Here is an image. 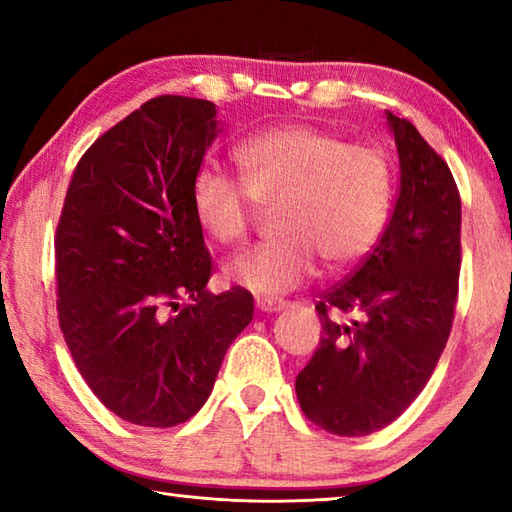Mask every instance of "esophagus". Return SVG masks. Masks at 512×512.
<instances>
[{"mask_svg": "<svg viewBox=\"0 0 512 512\" xmlns=\"http://www.w3.org/2000/svg\"><path fill=\"white\" fill-rule=\"evenodd\" d=\"M289 302L287 300H277V298H257V309L266 311V314H275V311L287 309Z\"/></svg>", "mask_w": 512, "mask_h": 512, "instance_id": "esophagus-1", "label": "esophagus"}]
</instances>
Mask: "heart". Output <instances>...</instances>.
<instances>
[{
    "label": "heart",
    "instance_id": "1",
    "mask_svg": "<svg viewBox=\"0 0 512 512\" xmlns=\"http://www.w3.org/2000/svg\"><path fill=\"white\" fill-rule=\"evenodd\" d=\"M244 185L205 167L192 187L194 214L216 244H241L259 207H277L275 241L241 255L228 277L255 293L296 289L318 271L361 262L384 235L393 205V167L370 144L314 126H280L239 146Z\"/></svg>",
    "mask_w": 512,
    "mask_h": 512
}]
</instances>
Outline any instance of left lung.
I'll return each mask as SVG.
<instances>
[{
  "mask_svg": "<svg viewBox=\"0 0 512 512\" xmlns=\"http://www.w3.org/2000/svg\"><path fill=\"white\" fill-rule=\"evenodd\" d=\"M400 192L363 262L320 293V345L296 377L302 413L334 436H368L427 386L454 323L461 194L409 119L388 112Z\"/></svg>",
  "mask_w": 512,
  "mask_h": 512,
  "instance_id": "obj_1",
  "label": "left lung"
}]
</instances>
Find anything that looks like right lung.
<instances>
[{
  "instance_id": "1",
  "label": "right lung",
  "mask_w": 512,
  "mask_h": 512,
  "mask_svg": "<svg viewBox=\"0 0 512 512\" xmlns=\"http://www.w3.org/2000/svg\"><path fill=\"white\" fill-rule=\"evenodd\" d=\"M212 101L162 94L76 164L56 225V307L85 384L140 427H176L212 393L253 296L205 289L192 187L219 133Z\"/></svg>"
}]
</instances>
